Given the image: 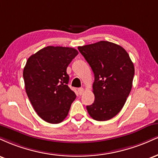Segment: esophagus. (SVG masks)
Wrapping results in <instances>:
<instances>
[{"instance_id":"esophagus-1","label":"esophagus","mask_w":158,"mask_h":158,"mask_svg":"<svg viewBox=\"0 0 158 158\" xmlns=\"http://www.w3.org/2000/svg\"><path fill=\"white\" fill-rule=\"evenodd\" d=\"M83 93H84V89L83 88H79L78 89V94H79V95H81Z\"/></svg>"}]
</instances>
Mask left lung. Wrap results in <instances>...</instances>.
<instances>
[{"instance_id":"8db88e82","label":"left lung","mask_w":158,"mask_h":158,"mask_svg":"<svg viewBox=\"0 0 158 158\" xmlns=\"http://www.w3.org/2000/svg\"><path fill=\"white\" fill-rule=\"evenodd\" d=\"M94 73L95 100L87 110L97 121L113 118L120 111L132 88L135 67L124 48L101 41L79 47Z\"/></svg>"}]
</instances>
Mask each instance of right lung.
<instances>
[{
  "label": "right lung",
  "instance_id": "1",
  "mask_svg": "<svg viewBox=\"0 0 158 158\" xmlns=\"http://www.w3.org/2000/svg\"><path fill=\"white\" fill-rule=\"evenodd\" d=\"M76 49L48 46L32 55L23 68L25 90L34 110L44 121L62 122L77 97L68 87L67 68Z\"/></svg>",
  "mask_w": 158,
  "mask_h": 158
}]
</instances>
